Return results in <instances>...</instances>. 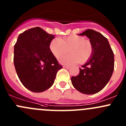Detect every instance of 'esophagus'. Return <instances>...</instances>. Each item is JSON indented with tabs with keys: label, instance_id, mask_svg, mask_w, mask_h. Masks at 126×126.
<instances>
[{
	"label": "esophagus",
	"instance_id": "34e87169",
	"mask_svg": "<svg viewBox=\"0 0 126 126\" xmlns=\"http://www.w3.org/2000/svg\"><path fill=\"white\" fill-rule=\"evenodd\" d=\"M63 68H66V69H69V68H70V67L68 66H63Z\"/></svg>",
	"mask_w": 126,
	"mask_h": 126
}]
</instances>
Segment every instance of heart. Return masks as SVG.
I'll list each match as a JSON object with an SVG mask.
<instances>
[{"instance_id": "obj_1", "label": "heart", "mask_w": 126, "mask_h": 126, "mask_svg": "<svg viewBox=\"0 0 126 126\" xmlns=\"http://www.w3.org/2000/svg\"><path fill=\"white\" fill-rule=\"evenodd\" d=\"M49 48L57 58H60L69 51V55L60 59V62L63 64L85 63L90 59L93 51L92 44L85 40L84 37L78 35L54 39L50 43Z\"/></svg>"}]
</instances>
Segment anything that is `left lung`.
Instances as JSON below:
<instances>
[{"label": "left lung", "mask_w": 126, "mask_h": 126, "mask_svg": "<svg viewBox=\"0 0 126 126\" xmlns=\"http://www.w3.org/2000/svg\"><path fill=\"white\" fill-rule=\"evenodd\" d=\"M79 35L90 39L93 51L87 63L80 68L79 74L71 77V82L82 93L93 94L102 90L110 80L114 70V54L109 41L99 32L88 29Z\"/></svg>", "instance_id": "8db88e82"}]
</instances>
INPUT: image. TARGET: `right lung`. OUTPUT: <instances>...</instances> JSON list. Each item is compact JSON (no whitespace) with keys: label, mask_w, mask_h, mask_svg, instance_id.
<instances>
[{"label":"right lung","mask_w":126,"mask_h":126,"mask_svg":"<svg viewBox=\"0 0 126 126\" xmlns=\"http://www.w3.org/2000/svg\"><path fill=\"white\" fill-rule=\"evenodd\" d=\"M54 38L38 27L19 35L14 47V64L20 81L30 91L40 93L49 89L62 69L49 48Z\"/></svg>","instance_id":"obj_1"}]
</instances>
